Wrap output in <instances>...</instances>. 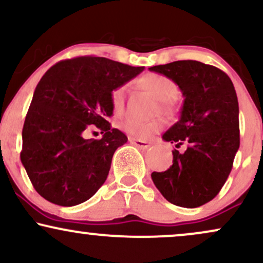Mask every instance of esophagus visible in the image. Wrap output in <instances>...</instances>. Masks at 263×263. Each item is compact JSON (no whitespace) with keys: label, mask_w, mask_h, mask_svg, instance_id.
<instances>
[{"label":"esophagus","mask_w":263,"mask_h":263,"mask_svg":"<svg viewBox=\"0 0 263 263\" xmlns=\"http://www.w3.org/2000/svg\"><path fill=\"white\" fill-rule=\"evenodd\" d=\"M129 141H131L132 143H135L136 146L141 149H147L151 146L149 142H146L143 140H138V138H129Z\"/></svg>","instance_id":"obj_1"}]
</instances>
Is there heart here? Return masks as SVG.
Returning <instances> with one entry per match:
<instances>
[{"mask_svg":"<svg viewBox=\"0 0 263 263\" xmlns=\"http://www.w3.org/2000/svg\"><path fill=\"white\" fill-rule=\"evenodd\" d=\"M138 86L149 92L158 100L156 112L172 115L176 111L178 85L171 78L158 73H148L137 80ZM126 102V87L119 86L111 92V105L116 114L122 112ZM122 129L138 138H148L159 132L163 127V121L159 119L152 121H141L136 119H126L121 123Z\"/></svg>","mask_w":263,"mask_h":263,"instance_id":"1","label":"heart"}]
</instances>
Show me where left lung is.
Instances as JSON below:
<instances>
[{
	"label": "left lung",
	"mask_w": 263,
	"mask_h": 263,
	"mask_svg": "<svg viewBox=\"0 0 263 263\" xmlns=\"http://www.w3.org/2000/svg\"><path fill=\"white\" fill-rule=\"evenodd\" d=\"M149 70L171 78L184 98L179 121L163 135V140L184 149H174L173 164L151 177L170 203L198 208L219 194L240 147L234 84L219 68L197 60H178Z\"/></svg>",
	"instance_id": "1"
}]
</instances>
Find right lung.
I'll return each instance as SVG.
<instances>
[{
  "label": "right lung",
  "instance_id": "obj_1",
  "mask_svg": "<svg viewBox=\"0 0 263 263\" xmlns=\"http://www.w3.org/2000/svg\"><path fill=\"white\" fill-rule=\"evenodd\" d=\"M143 66L78 57L48 69L35 87L22 129L21 161L38 194L50 203L74 206L105 183L115 151L127 136L111 127V92ZM102 129L86 140L87 129Z\"/></svg>",
  "mask_w": 263,
  "mask_h": 263
}]
</instances>
